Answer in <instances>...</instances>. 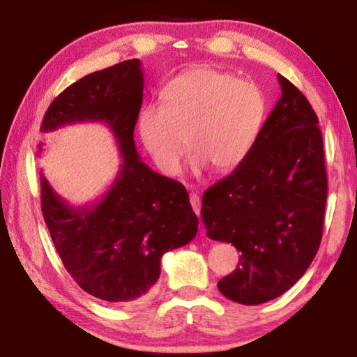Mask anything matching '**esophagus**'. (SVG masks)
<instances>
[{
  "label": "esophagus",
  "instance_id": "esophagus-1",
  "mask_svg": "<svg viewBox=\"0 0 357 357\" xmlns=\"http://www.w3.org/2000/svg\"><path fill=\"white\" fill-rule=\"evenodd\" d=\"M190 204H192V209L195 211V214H197V215L200 214L202 202H200V197H198L197 193H190Z\"/></svg>",
  "mask_w": 357,
  "mask_h": 357
}]
</instances>
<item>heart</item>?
Returning <instances> with one entry per match:
<instances>
[{
    "instance_id": "b5f03b06",
    "label": "heart",
    "mask_w": 357,
    "mask_h": 357,
    "mask_svg": "<svg viewBox=\"0 0 357 357\" xmlns=\"http://www.w3.org/2000/svg\"><path fill=\"white\" fill-rule=\"evenodd\" d=\"M266 113L268 99L257 82L198 66L168 82L162 105L142 112L138 134L167 176L181 170L185 138L193 151V172L213 165L215 172L229 173L250 155Z\"/></svg>"
}]
</instances>
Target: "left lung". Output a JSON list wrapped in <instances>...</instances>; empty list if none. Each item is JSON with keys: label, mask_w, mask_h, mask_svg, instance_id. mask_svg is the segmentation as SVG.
Instances as JSON below:
<instances>
[{"label": "left lung", "mask_w": 357, "mask_h": 357, "mask_svg": "<svg viewBox=\"0 0 357 357\" xmlns=\"http://www.w3.org/2000/svg\"><path fill=\"white\" fill-rule=\"evenodd\" d=\"M277 78L282 98L250 155L203 193L208 238L241 252L236 271L217 287L244 305L288 291L309 269L323 236L328 176L318 118L291 82Z\"/></svg>", "instance_id": "obj_1"}]
</instances>
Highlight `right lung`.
Returning a JSON list of instances; mask_svg holds the SVG:
<instances>
[{
  "instance_id": "right-lung-1",
  "label": "right lung",
  "mask_w": 357,
  "mask_h": 357,
  "mask_svg": "<svg viewBox=\"0 0 357 357\" xmlns=\"http://www.w3.org/2000/svg\"><path fill=\"white\" fill-rule=\"evenodd\" d=\"M143 84L140 59L93 72L66 88L40 124V132H53L98 121L116 138L119 172L98 202L72 206L42 173L40 200L66 271L86 293L118 304L148 296L160 275L162 255L189 244L198 229L185 187L151 170L137 153Z\"/></svg>"
}]
</instances>
